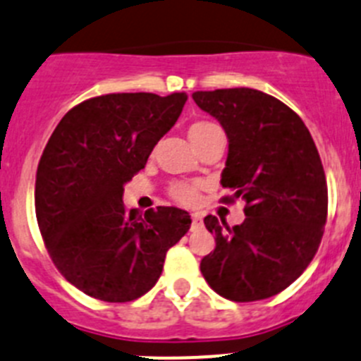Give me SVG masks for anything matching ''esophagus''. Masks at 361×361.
Masks as SVG:
<instances>
[{
	"label": "esophagus",
	"instance_id": "1",
	"mask_svg": "<svg viewBox=\"0 0 361 361\" xmlns=\"http://www.w3.org/2000/svg\"><path fill=\"white\" fill-rule=\"evenodd\" d=\"M191 221H193V224H191V227H193V229H200V227H202V214L193 213L191 214Z\"/></svg>",
	"mask_w": 361,
	"mask_h": 361
}]
</instances>
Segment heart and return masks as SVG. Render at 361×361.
Segmentation results:
<instances>
[{"label": "heart", "instance_id": "1", "mask_svg": "<svg viewBox=\"0 0 361 361\" xmlns=\"http://www.w3.org/2000/svg\"><path fill=\"white\" fill-rule=\"evenodd\" d=\"M214 130H218V127L214 123H211V121H206V120H198V121H193V123L188 127V135H190L191 143H193L195 148H197L198 145L202 143L207 135ZM170 195L171 198L177 200V202L184 204V206H191V204L197 202V198H198V184L184 183V180H180V183H173L170 186Z\"/></svg>", "mask_w": 361, "mask_h": 361}]
</instances>
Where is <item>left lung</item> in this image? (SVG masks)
<instances>
[{"label": "left lung", "instance_id": "8db88e82", "mask_svg": "<svg viewBox=\"0 0 361 361\" xmlns=\"http://www.w3.org/2000/svg\"><path fill=\"white\" fill-rule=\"evenodd\" d=\"M198 107L216 118L229 140L224 202L245 200V220L229 227L207 214L213 252L200 272L218 295L252 302L277 295L306 270L327 218L322 161L304 121L283 102L249 87L197 91Z\"/></svg>", "mask_w": 361, "mask_h": 361}]
</instances>
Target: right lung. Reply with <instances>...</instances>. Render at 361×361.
Returning a JSON list of instances; mask_svg holds the SVG:
<instances>
[{"label":"right lung","instance_id":"1","mask_svg":"<svg viewBox=\"0 0 361 361\" xmlns=\"http://www.w3.org/2000/svg\"><path fill=\"white\" fill-rule=\"evenodd\" d=\"M186 92H112L73 107L53 130L35 178V214L49 257L89 297L145 295L191 226L178 207L140 213L123 186L183 112Z\"/></svg>","mask_w":361,"mask_h":361}]
</instances>
